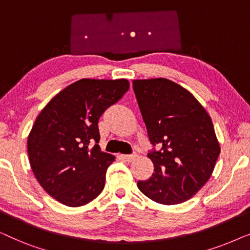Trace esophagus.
Masks as SVG:
<instances>
[{"label":"esophagus","mask_w":250,"mask_h":250,"mask_svg":"<svg viewBox=\"0 0 250 250\" xmlns=\"http://www.w3.org/2000/svg\"><path fill=\"white\" fill-rule=\"evenodd\" d=\"M123 157H124V159L127 160V162H133V160H134L136 157H138V155H136V153H132V155H125Z\"/></svg>","instance_id":"1"}]
</instances>
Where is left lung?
Wrapping results in <instances>:
<instances>
[{
	"instance_id": "obj_1",
	"label": "left lung",
	"mask_w": 250,
	"mask_h": 250,
	"mask_svg": "<svg viewBox=\"0 0 250 250\" xmlns=\"http://www.w3.org/2000/svg\"><path fill=\"white\" fill-rule=\"evenodd\" d=\"M136 100L152 146L155 173L138 188L163 205L184 203L213 173L221 148L210 116L189 91L166 80L133 81Z\"/></svg>"
}]
</instances>
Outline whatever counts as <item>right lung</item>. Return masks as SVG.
Wrapping results in <instances>:
<instances>
[{
	"instance_id": "right-lung-1",
	"label": "right lung",
	"mask_w": 250,
	"mask_h": 250,
	"mask_svg": "<svg viewBox=\"0 0 250 250\" xmlns=\"http://www.w3.org/2000/svg\"><path fill=\"white\" fill-rule=\"evenodd\" d=\"M128 88L127 80L84 78L60 91L37 116L27 141L30 167L57 201L80 207L102 192L115 157L98 145V122Z\"/></svg>"
}]
</instances>
